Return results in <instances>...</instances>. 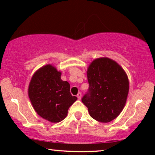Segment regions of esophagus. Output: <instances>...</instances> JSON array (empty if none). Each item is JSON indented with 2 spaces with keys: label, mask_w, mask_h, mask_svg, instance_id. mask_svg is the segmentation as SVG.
Instances as JSON below:
<instances>
[{
  "label": "esophagus",
  "mask_w": 155,
  "mask_h": 155,
  "mask_svg": "<svg viewBox=\"0 0 155 155\" xmlns=\"http://www.w3.org/2000/svg\"><path fill=\"white\" fill-rule=\"evenodd\" d=\"M77 97H78V99H79V100H80V99L81 98V92H79V93L77 94Z\"/></svg>",
  "instance_id": "34e87169"
}]
</instances>
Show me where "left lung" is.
<instances>
[{
    "instance_id": "obj_1",
    "label": "left lung",
    "mask_w": 155,
    "mask_h": 155,
    "mask_svg": "<svg viewBox=\"0 0 155 155\" xmlns=\"http://www.w3.org/2000/svg\"><path fill=\"white\" fill-rule=\"evenodd\" d=\"M87 74L89 89L81 101L94 120L106 123L111 122L120 115L127 101V74L117 62L108 58L94 60Z\"/></svg>"
}]
</instances>
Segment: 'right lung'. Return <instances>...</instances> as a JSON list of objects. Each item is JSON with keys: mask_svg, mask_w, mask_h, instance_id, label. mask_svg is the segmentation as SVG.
<instances>
[{"mask_svg": "<svg viewBox=\"0 0 155 155\" xmlns=\"http://www.w3.org/2000/svg\"><path fill=\"white\" fill-rule=\"evenodd\" d=\"M28 96L35 112L53 123L63 120L69 107L77 100L70 92V84L61 79V72L47 65L33 74Z\"/></svg>", "mask_w": 155, "mask_h": 155, "instance_id": "right-lung-1", "label": "right lung"}]
</instances>
